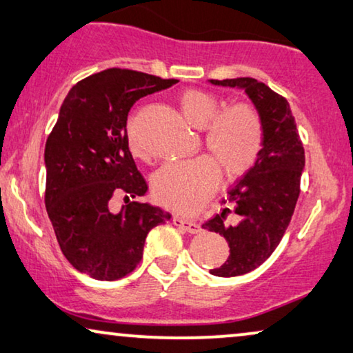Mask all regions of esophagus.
Listing matches in <instances>:
<instances>
[{"instance_id":"esophagus-1","label":"esophagus","mask_w":353,"mask_h":353,"mask_svg":"<svg viewBox=\"0 0 353 353\" xmlns=\"http://www.w3.org/2000/svg\"><path fill=\"white\" fill-rule=\"evenodd\" d=\"M172 224H174L176 227L182 228V230H185L188 233H198L201 230V227L196 224V222L193 221H187V219H182V217L179 216H174L172 217Z\"/></svg>"}]
</instances>
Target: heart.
Listing matches in <instances>:
<instances>
[{
    "label": "heart",
    "instance_id": "obj_1",
    "mask_svg": "<svg viewBox=\"0 0 353 353\" xmlns=\"http://www.w3.org/2000/svg\"><path fill=\"white\" fill-rule=\"evenodd\" d=\"M179 108L187 123L203 129L205 145L213 158L201 155L166 163L153 176V193L171 210L193 212L214 192L219 168L227 179H235L254 166L264 143V125L251 103L238 102L217 112L219 101L198 89L183 91ZM128 142L134 155H143L131 128Z\"/></svg>",
    "mask_w": 353,
    "mask_h": 353
}]
</instances>
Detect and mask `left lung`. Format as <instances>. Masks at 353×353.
I'll use <instances>...</instances> for the list:
<instances>
[{"instance_id": "1", "label": "left lung", "mask_w": 353, "mask_h": 353, "mask_svg": "<svg viewBox=\"0 0 353 353\" xmlns=\"http://www.w3.org/2000/svg\"><path fill=\"white\" fill-rule=\"evenodd\" d=\"M214 86L238 88L254 103L264 125V143L254 166L228 190L224 203L233 206L236 222L225 221L228 208L203 224L222 235L230 248L216 276H236L254 270L269 259L281 241L299 198L305 166L304 147L297 134L290 103L254 78L210 79Z\"/></svg>"}]
</instances>
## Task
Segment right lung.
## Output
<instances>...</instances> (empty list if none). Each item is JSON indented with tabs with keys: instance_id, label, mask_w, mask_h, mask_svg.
Returning <instances> with one entry per match:
<instances>
[{
	"instance_id": "obj_1",
	"label": "right lung",
	"mask_w": 353,
	"mask_h": 353,
	"mask_svg": "<svg viewBox=\"0 0 353 353\" xmlns=\"http://www.w3.org/2000/svg\"><path fill=\"white\" fill-rule=\"evenodd\" d=\"M176 83L108 68L77 83L62 103L44 148V203L63 256L81 274L102 281L131 274L147 233L171 219L143 201L112 212L110 200L145 195L147 182L129 152L128 113L141 97Z\"/></svg>"
}]
</instances>
